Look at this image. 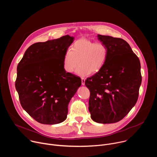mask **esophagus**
Listing matches in <instances>:
<instances>
[{"label":"esophagus","mask_w":157,"mask_h":157,"mask_svg":"<svg viewBox=\"0 0 157 157\" xmlns=\"http://www.w3.org/2000/svg\"><path fill=\"white\" fill-rule=\"evenodd\" d=\"M81 84L82 86L85 84V79L84 78H81Z\"/></svg>","instance_id":"1"}]
</instances>
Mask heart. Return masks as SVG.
<instances>
[{"label": "heart", "mask_w": 157, "mask_h": 157, "mask_svg": "<svg viewBox=\"0 0 157 157\" xmlns=\"http://www.w3.org/2000/svg\"><path fill=\"white\" fill-rule=\"evenodd\" d=\"M108 48L102 43L87 38H80L73 43L71 50L63 56V67L68 73H72L78 64L76 73L86 76L99 72L104 66L108 56Z\"/></svg>", "instance_id": "b5f03b06"}]
</instances>
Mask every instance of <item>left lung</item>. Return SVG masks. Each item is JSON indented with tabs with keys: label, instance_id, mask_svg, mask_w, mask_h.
I'll return each instance as SVG.
<instances>
[{
	"label": "left lung",
	"instance_id": "1",
	"mask_svg": "<svg viewBox=\"0 0 157 157\" xmlns=\"http://www.w3.org/2000/svg\"><path fill=\"white\" fill-rule=\"evenodd\" d=\"M98 38L109 53L103 68L85 81L90 91L89 111L96 122L116 123L137 102L142 82L140 63L124 40L101 35Z\"/></svg>",
	"mask_w": 157,
	"mask_h": 157
}]
</instances>
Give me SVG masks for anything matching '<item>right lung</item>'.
<instances>
[{"label": "right lung", "instance_id": "add662e5", "mask_svg": "<svg viewBox=\"0 0 157 157\" xmlns=\"http://www.w3.org/2000/svg\"><path fill=\"white\" fill-rule=\"evenodd\" d=\"M74 39L67 35L34 43L17 66L15 88L21 105L39 123L64 121L69 102L81 85L79 77L63 67L64 54Z\"/></svg>", "mask_w": 157, "mask_h": 157}]
</instances>
